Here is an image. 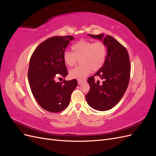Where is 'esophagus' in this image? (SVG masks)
Masks as SVG:
<instances>
[{
	"mask_svg": "<svg viewBox=\"0 0 156 156\" xmlns=\"http://www.w3.org/2000/svg\"><path fill=\"white\" fill-rule=\"evenodd\" d=\"M77 82H78V84H82L83 82H84V80H78Z\"/></svg>",
	"mask_w": 156,
	"mask_h": 156,
	"instance_id": "1",
	"label": "esophagus"
}]
</instances>
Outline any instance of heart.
I'll return each mask as SVG.
<instances>
[{
    "mask_svg": "<svg viewBox=\"0 0 156 156\" xmlns=\"http://www.w3.org/2000/svg\"><path fill=\"white\" fill-rule=\"evenodd\" d=\"M73 53L65 51L63 58L65 64L68 66H73L77 58L81 64L79 66L69 70L71 78L81 80L90 73L91 70L100 69L105 62L107 48L102 42L93 43L90 41L81 40L72 46Z\"/></svg>",
    "mask_w": 156,
    "mask_h": 156,
    "instance_id": "b5f03b06",
    "label": "heart"
}]
</instances>
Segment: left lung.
Wrapping results in <instances>:
<instances>
[{
  "label": "left lung",
  "instance_id": "8db88e82",
  "mask_svg": "<svg viewBox=\"0 0 156 156\" xmlns=\"http://www.w3.org/2000/svg\"><path fill=\"white\" fill-rule=\"evenodd\" d=\"M94 39L102 40L107 54L103 65L94 76L104 79L102 85L96 83L93 76L87 81L90 90L86 96L88 104L94 109L104 111L114 107L126 90L130 76V62L126 49L111 36L101 34H88Z\"/></svg>",
  "mask_w": 156,
  "mask_h": 156
}]
</instances>
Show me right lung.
<instances>
[{
	"label": "right lung",
	"instance_id": "add662e5",
	"mask_svg": "<svg viewBox=\"0 0 156 156\" xmlns=\"http://www.w3.org/2000/svg\"><path fill=\"white\" fill-rule=\"evenodd\" d=\"M73 38L72 36L50 37L37 47L30 59L28 77L32 93L40 106L51 112L68 107L77 86L76 79L55 81L56 77L65 78L68 74L63 55Z\"/></svg>",
	"mask_w": 156,
	"mask_h": 156
}]
</instances>
